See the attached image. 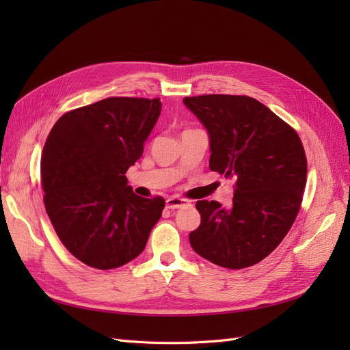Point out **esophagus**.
I'll return each instance as SVG.
<instances>
[{
    "mask_svg": "<svg viewBox=\"0 0 350 350\" xmlns=\"http://www.w3.org/2000/svg\"><path fill=\"white\" fill-rule=\"evenodd\" d=\"M184 206H189V200L181 197H169L166 200V208H181Z\"/></svg>",
    "mask_w": 350,
    "mask_h": 350,
    "instance_id": "esophagus-1",
    "label": "esophagus"
}]
</instances>
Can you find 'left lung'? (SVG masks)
Listing matches in <instances>:
<instances>
[{"label": "left lung", "mask_w": 350, "mask_h": 350, "mask_svg": "<svg viewBox=\"0 0 350 350\" xmlns=\"http://www.w3.org/2000/svg\"><path fill=\"white\" fill-rule=\"evenodd\" d=\"M184 105L210 137V171L234 176L230 207L200 200L193 250L216 266L239 270L266 258L292 228L306 184L299 135L250 96L203 94Z\"/></svg>", "instance_id": "obj_1"}]
</instances>
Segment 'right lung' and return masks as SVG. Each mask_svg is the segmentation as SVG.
Listing matches in <instances>:
<instances>
[{
  "instance_id": "right-lung-1",
  "label": "right lung",
  "mask_w": 350,
  "mask_h": 350,
  "mask_svg": "<svg viewBox=\"0 0 350 350\" xmlns=\"http://www.w3.org/2000/svg\"><path fill=\"white\" fill-rule=\"evenodd\" d=\"M159 99L108 98L64 113L42 150L44 203L64 247L89 267H121L143 252L162 197L134 194L125 172L143 154Z\"/></svg>"
}]
</instances>
